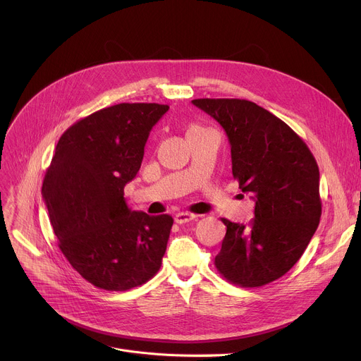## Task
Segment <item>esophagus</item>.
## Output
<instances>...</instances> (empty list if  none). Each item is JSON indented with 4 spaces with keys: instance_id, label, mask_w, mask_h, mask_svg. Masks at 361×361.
I'll return each mask as SVG.
<instances>
[{
    "instance_id": "esophagus-1",
    "label": "esophagus",
    "mask_w": 361,
    "mask_h": 361,
    "mask_svg": "<svg viewBox=\"0 0 361 361\" xmlns=\"http://www.w3.org/2000/svg\"><path fill=\"white\" fill-rule=\"evenodd\" d=\"M195 217H197V216L192 214V213L183 212V213H177L176 217H174V220H176V223H178V224H184V223H188V221L194 220Z\"/></svg>"
}]
</instances>
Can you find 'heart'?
Wrapping results in <instances>:
<instances>
[{
  "mask_svg": "<svg viewBox=\"0 0 361 361\" xmlns=\"http://www.w3.org/2000/svg\"><path fill=\"white\" fill-rule=\"evenodd\" d=\"M201 127H198V126H191L190 128H188V131H194V130H200Z\"/></svg>",
  "mask_w": 361,
  "mask_h": 361,
  "instance_id": "obj_1",
  "label": "heart"
}]
</instances>
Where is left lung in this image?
<instances>
[{"instance_id": "obj_1", "label": "left lung", "mask_w": 361, "mask_h": 361, "mask_svg": "<svg viewBox=\"0 0 361 361\" xmlns=\"http://www.w3.org/2000/svg\"><path fill=\"white\" fill-rule=\"evenodd\" d=\"M231 147L233 176L255 201L248 226L227 227L216 267L230 283L260 287L284 276L302 255L322 216L320 173L305 142L280 118L238 98H198Z\"/></svg>"}]
</instances>
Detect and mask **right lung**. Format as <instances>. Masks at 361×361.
Here are the masks:
<instances>
[{
	"label": "right lung",
	"instance_id": "right-lung-1",
	"mask_svg": "<svg viewBox=\"0 0 361 361\" xmlns=\"http://www.w3.org/2000/svg\"><path fill=\"white\" fill-rule=\"evenodd\" d=\"M169 109L123 102L77 121L59 140L45 173L42 198L59 247L98 288L126 291L161 267L173 217L133 212L124 187L141 167L151 128Z\"/></svg>",
	"mask_w": 361,
	"mask_h": 361
}]
</instances>
